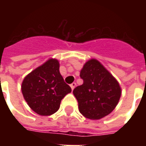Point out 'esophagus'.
<instances>
[{
    "label": "esophagus",
    "instance_id": "esophagus-1",
    "mask_svg": "<svg viewBox=\"0 0 146 146\" xmlns=\"http://www.w3.org/2000/svg\"><path fill=\"white\" fill-rule=\"evenodd\" d=\"M70 87H71V89L73 90V89L75 88V87H76V83H73V84H70Z\"/></svg>",
    "mask_w": 146,
    "mask_h": 146
}]
</instances>
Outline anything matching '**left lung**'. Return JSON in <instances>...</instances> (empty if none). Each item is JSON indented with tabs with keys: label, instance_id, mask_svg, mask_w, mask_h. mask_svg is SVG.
Returning <instances> with one entry per match:
<instances>
[{
	"label": "left lung",
	"instance_id": "left-lung-1",
	"mask_svg": "<svg viewBox=\"0 0 146 146\" xmlns=\"http://www.w3.org/2000/svg\"><path fill=\"white\" fill-rule=\"evenodd\" d=\"M80 76L84 83L73 92L80 113L91 119H99L109 115L118 104L121 95L116 78L94 58L84 65Z\"/></svg>",
	"mask_w": 146,
	"mask_h": 146
}]
</instances>
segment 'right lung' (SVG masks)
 I'll use <instances>...</instances> for the list:
<instances>
[{"mask_svg": "<svg viewBox=\"0 0 146 146\" xmlns=\"http://www.w3.org/2000/svg\"><path fill=\"white\" fill-rule=\"evenodd\" d=\"M22 93L28 106L40 116L56 113L62 99L71 92L59 72V62L50 58L29 73L22 83Z\"/></svg>", "mask_w": 146, "mask_h": 146, "instance_id": "right-lung-1", "label": "right lung"}]
</instances>
